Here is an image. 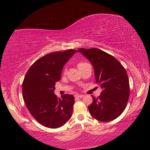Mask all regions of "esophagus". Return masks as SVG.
Instances as JSON below:
<instances>
[{
	"instance_id": "obj_1",
	"label": "esophagus",
	"mask_w": 150,
	"mask_h": 150,
	"mask_svg": "<svg viewBox=\"0 0 150 150\" xmlns=\"http://www.w3.org/2000/svg\"><path fill=\"white\" fill-rule=\"evenodd\" d=\"M83 96H84V95H75V98H83Z\"/></svg>"
}]
</instances>
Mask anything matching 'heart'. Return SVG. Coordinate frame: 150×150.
I'll return each instance as SVG.
<instances>
[{"label":"heart","mask_w":150,"mask_h":150,"mask_svg":"<svg viewBox=\"0 0 150 150\" xmlns=\"http://www.w3.org/2000/svg\"><path fill=\"white\" fill-rule=\"evenodd\" d=\"M84 64H86V63H83V62H80V63H78V67L79 68V67H81V66H82V65H84ZM65 73H66V70L65 71V72H64Z\"/></svg>","instance_id":"1"}]
</instances>
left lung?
Returning a JSON list of instances; mask_svg holds the SVG:
<instances>
[{"label":"left lung","instance_id":"1","mask_svg":"<svg viewBox=\"0 0 150 150\" xmlns=\"http://www.w3.org/2000/svg\"><path fill=\"white\" fill-rule=\"evenodd\" d=\"M78 52L91 63L96 82L102 88L98 98L92 95L88 107L91 116L100 122L115 120L124 110L130 95L125 69L115 57L97 48H80Z\"/></svg>","mask_w":150,"mask_h":150}]
</instances>
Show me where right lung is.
<instances>
[{
	"label": "right lung",
	"mask_w": 150,
	"mask_h": 150,
	"mask_svg": "<svg viewBox=\"0 0 150 150\" xmlns=\"http://www.w3.org/2000/svg\"><path fill=\"white\" fill-rule=\"evenodd\" d=\"M77 50L53 52L40 57L28 71L22 83V95L30 114L42 125L57 128L71 117L75 98L54 94L55 84L61 79L63 68Z\"/></svg>",
	"instance_id": "add662e5"
}]
</instances>
